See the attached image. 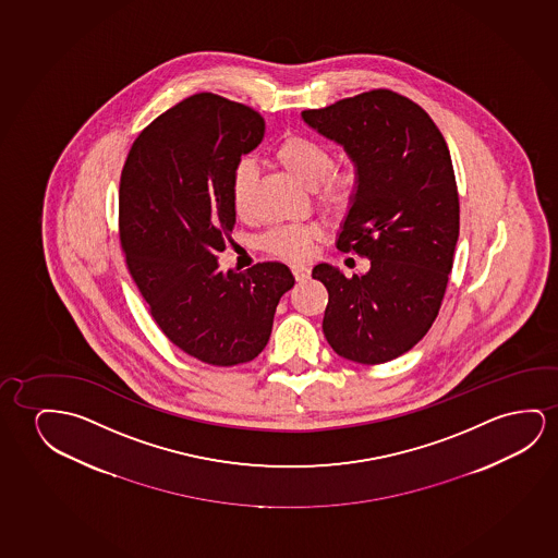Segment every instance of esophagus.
<instances>
[{"label":"esophagus","mask_w":558,"mask_h":558,"mask_svg":"<svg viewBox=\"0 0 558 558\" xmlns=\"http://www.w3.org/2000/svg\"><path fill=\"white\" fill-rule=\"evenodd\" d=\"M291 272H293L298 282H305V280L311 278V268L305 267V265H293Z\"/></svg>","instance_id":"1"}]
</instances>
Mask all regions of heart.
<instances>
[{
    "label": "heart",
    "mask_w": 558,
    "mask_h": 558,
    "mask_svg": "<svg viewBox=\"0 0 558 558\" xmlns=\"http://www.w3.org/2000/svg\"><path fill=\"white\" fill-rule=\"evenodd\" d=\"M275 159L300 184L313 190L320 209L330 215H341L355 197L359 177L351 167L336 169L330 147L315 137L288 134L276 144ZM257 170L250 161H240L230 178V205L238 218H250L251 190ZM324 230L318 225L276 228L260 240V247L272 257L298 263L307 258L315 243L323 240Z\"/></svg>",
    "instance_id": "1"
}]
</instances>
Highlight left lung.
<instances>
[{"instance_id": "8db88e82", "label": "left lung", "mask_w": 558, "mask_h": 558, "mask_svg": "<svg viewBox=\"0 0 558 558\" xmlns=\"http://www.w3.org/2000/svg\"><path fill=\"white\" fill-rule=\"evenodd\" d=\"M301 117L355 162L338 250L371 258L353 278L326 263L313 268L328 290L324 336L343 359L388 363L428 333L449 282L461 218L449 147L429 114L391 89Z\"/></svg>"}]
</instances>
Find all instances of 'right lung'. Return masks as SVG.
Listing matches in <instances>:
<instances>
[{
	"mask_svg": "<svg viewBox=\"0 0 558 558\" xmlns=\"http://www.w3.org/2000/svg\"><path fill=\"white\" fill-rule=\"evenodd\" d=\"M265 119L195 94L140 132L122 167L119 234L130 275L162 333L203 363H250L265 349L295 278L282 263L218 267L235 213L230 178L263 142Z\"/></svg>",
	"mask_w": 558,
	"mask_h": 558,
	"instance_id": "1",
	"label": "right lung"
}]
</instances>
